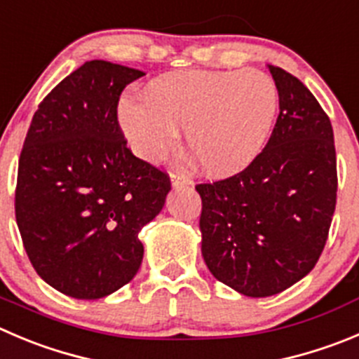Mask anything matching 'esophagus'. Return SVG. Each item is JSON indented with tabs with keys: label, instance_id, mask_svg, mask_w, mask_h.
I'll return each instance as SVG.
<instances>
[{
	"label": "esophagus",
	"instance_id": "34e87169",
	"mask_svg": "<svg viewBox=\"0 0 359 359\" xmlns=\"http://www.w3.org/2000/svg\"><path fill=\"white\" fill-rule=\"evenodd\" d=\"M170 182H172V187H183V185H190L192 180L187 172H182V170H172L170 172Z\"/></svg>",
	"mask_w": 359,
	"mask_h": 359
}]
</instances>
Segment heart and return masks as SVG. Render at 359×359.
I'll list each match as a JSON object with an SVG mask.
<instances>
[{
  "label": "heart",
  "instance_id": "obj_1",
  "mask_svg": "<svg viewBox=\"0 0 359 359\" xmlns=\"http://www.w3.org/2000/svg\"><path fill=\"white\" fill-rule=\"evenodd\" d=\"M278 88L261 70H189L151 81L142 98H123L119 121L139 156L158 162L187 146L211 176L250 165L268 142Z\"/></svg>",
  "mask_w": 359,
  "mask_h": 359
}]
</instances>
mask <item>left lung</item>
I'll use <instances>...</instances> for the list:
<instances>
[{
	"mask_svg": "<svg viewBox=\"0 0 359 359\" xmlns=\"http://www.w3.org/2000/svg\"><path fill=\"white\" fill-rule=\"evenodd\" d=\"M280 112L261 155L234 176L199 183L203 257L222 284L250 298L309 275L337 206L331 121L309 88L269 65Z\"/></svg>",
	"mask_w": 359,
	"mask_h": 359,
	"instance_id": "left-lung-1",
	"label": "left lung"
}]
</instances>
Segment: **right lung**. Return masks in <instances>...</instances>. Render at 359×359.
<instances>
[{
  "label": "right lung",
  "instance_id": "add662e5",
  "mask_svg": "<svg viewBox=\"0 0 359 359\" xmlns=\"http://www.w3.org/2000/svg\"><path fill=\"white\" fill-rule=\"evenodd\" d=\"M144 72L84 63L40 102L24 139L15 220L35 271L75 299L128 284L142 262L139 233L165 203L170 177L126 148L123 90Z\"/></svg>",
  "mask_w": 359,
  "mask_h": 359
}]
</instances>
